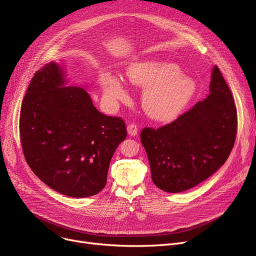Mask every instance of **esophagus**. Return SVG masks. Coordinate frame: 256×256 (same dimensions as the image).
<instances>
[{
    "instance_id": "obj_1",
    "label": "esophagus",
    "mask_w": 256,
    "mask_h": 256,
    "mask_svg": "<svg viewBox=\"0 0 256 256\" xmlns=\"http://www.w3.org/2000/svg\"><path fill=\"white\" fill-rule=\"evenodd\" d=\"M128 132L130 136H136L138 134V126L136 124H130L128 126Z\"/></svg>"
}]
</instances>
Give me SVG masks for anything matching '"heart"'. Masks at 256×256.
<instances>
[{
    "mask_svg": "<svg viewBox=\"0 0 256 256\" xmlns=\"http://www.w3.org/2000/svg\"><path fill=\"white\" fill-rule=\"evenodd\" d=\"M126 76L132 84L145 87L142 106L150 118L167 121L176 118L190 102L197 90L195 80L182 74L176 64L145 60L132 64ZM104 93L112 102L124 96L122 82L116 76L104 74L102 78Z\"/></svg>",
    "mask_w": 256,
    "mask_h": 256,
    "instance_id": "1",
    "label": "heart"
}]
</instances>
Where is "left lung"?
Listing matches in <instances>:
<instances>
[{"label":"left lung","mask_w":256,"mask_h":256,"mask_svg":"<svg viewBox=\"0 0 256 256\" xmlns=\"http://www.w3.org/2000/svg\"><path fill=\"white\" fill-rule=\"evenodd\" d=\"M210 94L171 124L144 128L140 139L148 156L154 184L180 193L202 182L230 156L238 130L232 91L214 65Z\"/></svg>","instance_id":"left-lung-1"}]
</instances>
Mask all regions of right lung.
<instances>
[{
  "label": "right lung",
  "instance_id": "right-lung-1",
  "mask_svg": "<svg viewBox=\"0 0 256 256\" xmlns=\"http://www.w3.org/2000/svg\"><path fill=\"white\" fill-rule=\"evenodd\" d=\"M64 84L54 62L34 74L20 108V143L26 163L46 186L84 198L104 188L126 128L122 118L100 113L85 89Z\"/></svg>",
  "mask_w": 256,
  "mask_h": 256
}]
</instances>
